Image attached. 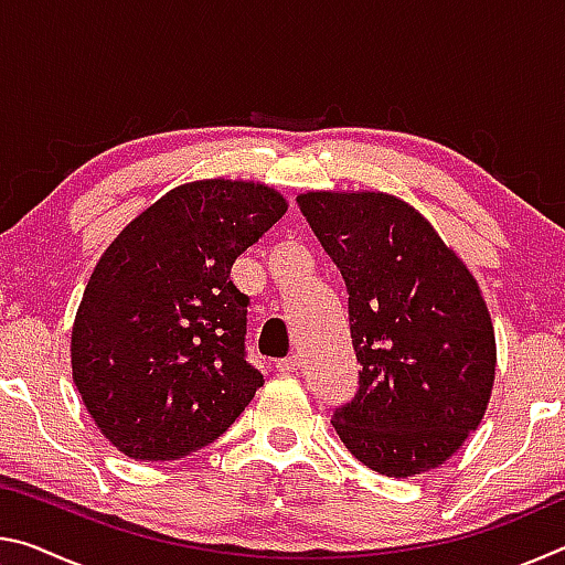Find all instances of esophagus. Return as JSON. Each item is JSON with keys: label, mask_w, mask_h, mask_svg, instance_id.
Masks as SVG:
<instances>
[{"label": "esophagus", "mask_w": 565, "mask_h": 565, "mask_svg": "<svg viewBox=\"0 0 565 565\" xmlns=\"http://www.w3.org/2000/svg\"><path fill=\"white\" fill-rule=\"evenodd\" d=\"M296 369H299V359L296 356H286L276 361V371H279V374H294Z\"/></svg>", "instance_id": "esophagus-1"}]
</instances>
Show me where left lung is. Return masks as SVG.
Segmentation results:
<instances>
[{
  "label": "left lung",
  "mask_w": 565,
  "mask_h": 565,
  "mask_svg": "<svg viewBox=\"0 0 565 565\" xmlns=\"http://www.w3.org/2000/svg\"><path fill=\"white\" fill-rule=\"evenodd\" d=\"M296 202L347 281L361 363L356 396L333 411V428L371 471H431L476 431L491 398L495 339L481 289L396 196L309 191Z\"/></svg>",
  "instance_id": "obj_1"
}]
</instances>
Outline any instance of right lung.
<instances>
[{
  "label": "right lung",
  "mask_w": 565,
  "mask_h": 565,
  "mask_svg": "<svg viewBox=\"0 0 565 565\" xmlns=\"http://www.w3.org/2000/svg\"><path fill=\"white\" fill-rule=\"evenodd\" d=\"M286 214L254 181L171 189L102 254L72 329V379L99 431L137 461L216 441L264 384L246 361L232 266Z\"/></svg>",
  "instance_id": "add662e5"
}]
</instances>
